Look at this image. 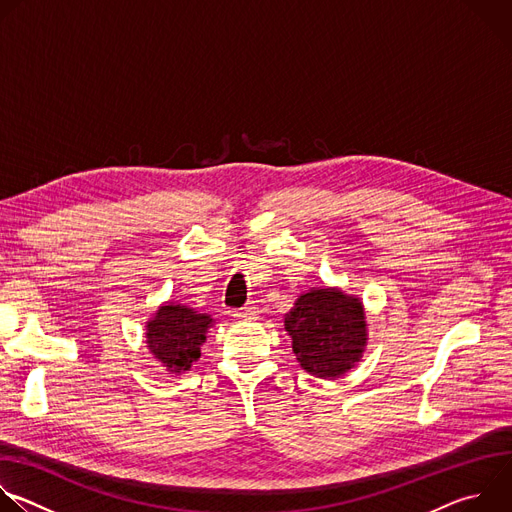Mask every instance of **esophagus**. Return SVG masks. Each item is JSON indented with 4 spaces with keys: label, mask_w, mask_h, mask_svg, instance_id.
I'll return each instance as SVG.
<instances>
[{
    "label": "esophagus",
    "mask_w": 512,
    "mask_h": 512,
    "mask_svg": "<svg viewBox=\"0 0 512 512\" xmlns=\"http://www.w3.org/2000/svg\"><path fill=\"white\" fill-rule=\"evenodd\" d=\"M233 318H235V320H241V322H253V320L257 318V308L249 306V308L237 310V312H233Z\"/></svg>",
    "instance_id": "obj_1"
}]
</instances>
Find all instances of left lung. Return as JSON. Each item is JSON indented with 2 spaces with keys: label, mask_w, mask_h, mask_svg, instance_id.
I'll return each instance as SVG.
<instances>
[{
  "label": "left lung",
  "mask_w": 512,
  "mask_h": 512,
  "mask_svg": "<svg viewBox=\"0 0 512 512\" xmlns=\"http://www.w3.org/2000/svg\"><path fill=\"white\" fill-rule=\"evenodd\" d=\"M302 369L320 379H336L350 371L367 346V320L362 302L336 287L310 289L285 314Z\"/></svg>",
  "instance_id": "8db88e82"
}]
</instances>
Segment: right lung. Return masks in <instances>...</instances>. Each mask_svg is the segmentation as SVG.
Here are the masks:
<instances>
[{
  "mask_svg": "<svg viewBox=\"0 0 512 512\" xmlns=\"http://www.w3.org/2000/svg\"><path fill=\"white\" fill-rule=\"evenodd\" d=\"M210 326L208 314H198L182 304H166L145 326V342L168 373L180 375L200 358V346Z\"/></svg>",
  "mask_w": 512,
  "mask_h": 512,
  "instance_id": "add662e5",
  "label": "right lung"
}]
</instances>
